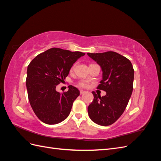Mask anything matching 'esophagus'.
Instances as JSON below:
<instances>
[{
    "label": "esophagus",
    "mask_w": 161,
    "mask_h": 161,
    "mask_svg": "<svg viewBox=\"0 0 161 161\" xmlns=\"http://www.w3.org/2000/svg\"><path fill=\"white\" fill-rule=\"evenodd\" d=\"M85 91H82V90H81V91H80V95L85 93Z\"/></svg>",
    "instance_id": "1"
}]
</instances>
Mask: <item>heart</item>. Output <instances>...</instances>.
<instances>
[{"instance_id":"obj_1","label":"heart","mask_w":161,"mask_h":161,"mask_svg":"<svg viewBox=\"0 0 161 161\" xmlns=\"http://www.w3.org/2000/svg\"><path fill=\"white\" fill-rule=\"evenodd\" d=\"M75 66H76V64L73 65V66L72 67V70L75 69ZM79 85H80V86H82V87H86L87 86H88V82H87L85 81V80H81V81L79 82Z\"/></svg>"}]
</instances>
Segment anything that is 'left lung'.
Returning <instances> with one entry per match:
<instances>
[{"label":"left lung","mask_w":161,"mask_h":161,"mask_svg":"<svg viewBox=\"0 0 161 161\" xmlns=\"http://www.w3.org/2000/svg\"><path fill=\"white\" fill-rule=\"evenodd\" d=\"M102 70L97 89L106 92L101 97L92 92L94 99L88 107L91 119L100 125L114 124L122 115L133 91L134 70L131 62L114 52L87 53Z\"/></svg>","instance_id":"left-lung-1"}]
</instances>
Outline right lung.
<instances>
[{
	"label": "right lung",
	"instance_id": "right-lung-1",
	"mask_svg": "<svg viewBox=\"0 0 161 161\" xmlns=\"http://www.w3.org/2000/svg\"><path fill=\"white\" fill-rule=\"evenodd\" d=\"M85 54L53 47L37 55L27 66L28 99L34 113L42 122L56 124L69 115L80 91L70 85L69 91L60 93L56 90V85L65 79L73 64Z\"/></svg>",
	"mask_w": 161,
	"mask_h": 161
}]
</instances>
